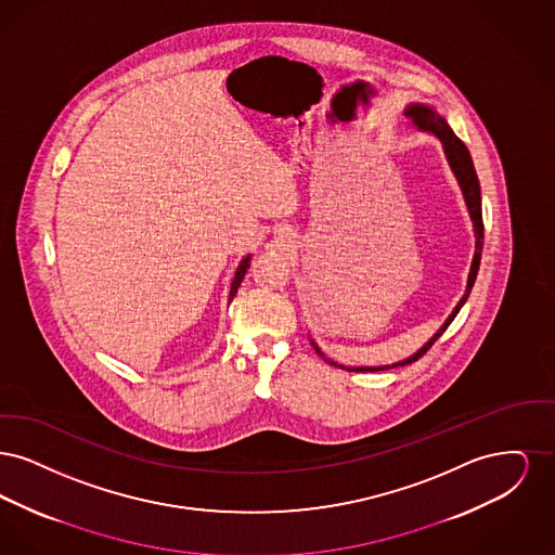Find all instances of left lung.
Instances as JSON below:
<instances>
[{
  "mask_svg": "<svg viewBox=\"0 0 555 555\" xmlns=\"http://www.w3.org/2000/svg\"><path fill=\"white\" fill-rule=\"evenodd\" d=\"M403 114H405L408 125H410L412 129L428 132V134H433V137H437V139L441 141L449 168H451V172H453V177H455V181H457V185H460V191H462V195H464V204H466V210H468V216H470V220H473V231H475V256H473V264H470V272H468L466 291H464L462 299L457 301V306L453 308V312L449 314L448 320L441 324V328H439L416 353H412V356L405 358V360L393 362V364H385V366H344V364H339V362L326 358L324 351H322V349L318 347L317 341L312 339V345H314L318 356L324 358V362H328L331 366H339V369L344 370H356V372H376V370L399 369V366H405V364L416 362L421 356H424V353L430 349V345L435 344V341L446 333V328L451 324V320L460 312V308L466 304V299H468V295H470V291H473V285H475L476 274H478L480 256H482L485 229H482V208H480V185H478V177H476L475 164H473V158H470V152H468V147L455 137V132L451 131L446 116H443L437 107L421 104V102H412V104L405 106Z\"/></svg>",
  "mask_w": 555,
  "mask_h": 555,
  "instance_id": "left-lung-1",
  "label": "left lung"
}]
</instances>
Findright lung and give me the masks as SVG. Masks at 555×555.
Here are the masks:
<instances>
[{"label":"right lung","instance_id":"obj_1","mask_svg":"<svg viewBox=\"0 0 555 555\" xmlns=\"http://www.w3.org/2000/svg\"><path fill=\"white\" fill-rule=\"evenodd\" d=\"M249 262H251V254L243 256V260L238 262L237 270H235V276H233V283H231V291H229V301H233V297H235V293H237L238 285H241V281H243V276H245L247 268H249Z\"/></svg>","mask_w":555,"mask_h":555}]
</instances>
